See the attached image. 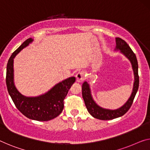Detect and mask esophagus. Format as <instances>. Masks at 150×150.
Here are the masks:
<instances>
[{
  "label": "esophagus",
  "instance_id": "1",
  "mask_svg": "<svg viewBox=\"0 0 150 150\" xmlns=\"http://www.w3.org/2000/svg\"><path fill=\"white\" fill-rule=\"evenodd\" d=\"M76 78L77 82H82L86 79V76H85L84 72H79L77 73L76 75Z\"/></svg>",
  "mask_w": 150,
  "mask_h": 150
}]
</instances>
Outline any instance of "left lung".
Wrapping results in <instances>:
<instances>
[{"label":"left lung","instance_id":"obj_1","mask_svg":"<svg viewBox=\"0 0 150 150\" xmlns=\"http://www.w3.org/2000/svg\"><path fill=\"white\" fill-rule=\"evenodd\" d=\"M115 50H121L122 54L125 55L129 59V60L131 62L135 78L133 91L130 98L128 99L125 104L122 106L121 107L115 110L106 109L100 107L94 102L92 97L89 84L86 82L83 83L82 86V94L86 109L92 116L96 119H100V120H110V119L117 118V117H121L125 115L132 105L135 94H136L138 88H139V75H138V63L135 54L133 53L127 43L119 38H116V49Z\"/></svg>","mask_w":150,"mask_h":150}]
</instances>
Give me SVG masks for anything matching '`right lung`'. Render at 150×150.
Here are the masks:
<instances>
[{
  "label": "right lung",
  "instance_id": "right-lung-1",
  "mask_svg": "<svg viewBox=\"0 0 150 150\" xmlns=\"http://www.w3.org/2000/svg\"><path fill=\"white\" fill-rule=\"evenodd\" d=\"M32 41L31 38L27 39L11 55L6 66V84L14 104L23 115L33 120L47 121L56 118L62 112L64 100L76 78L70 77L59 82L47 93L39 96L27 97L21 94L14 84L13 59Z\"/></svg>",
  "mask_w": 150,
  "mask_h": 150
}]
</instances>
